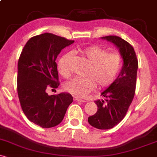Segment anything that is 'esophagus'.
<instances>
[{
  "label": "esophagus",
  "instance_id": "1",
  "mask_svg": "<svg viewBox=\"0 0 157 157\" xmlns=\"http://www.w3.org/2000/svg\"><path fill=\"white\" fill-rule=\"evenodd\" d=\"M74 101H81V102H86L85 100L81 99V98H79L77 97H74Z\"/></svg>",
  "mask_w": 157,
  "mask_h": 157
}]
</instances>
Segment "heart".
Segmentation results:
<instances>
[{
    "instance_id": "b5f03b06",
    "label": "heart",
    "mask_w": 157,
    "mask_h": 157,
    "mask_svg": "<svg viewBox=\"0 0 157 157\" xmlns=\"http://www.w3.org/2000/svg\"><path fill=\"white\" fill-rule=\"evenodd\" d=\"M82 52L90 63L86 72L87 76L74 77L65 85L67 91L80 97L85 96L92 91L96 87V83L100 88L111 85L117 77L122 67V57L120 54L108 53L107 49L99 46L85 47ZM71 56V52H67L58 62V70L65 77H68L71 74L69 61Z\"/></svg>"
}]
</instances>
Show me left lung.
Here are the masks:
<instances>
[{"label":"left lung","mask_w":157,"mask_h":157,"mask_svg":"<svg viewBox=\"0 0 157 157\" xmlns=\"http://www.w3.org/2000/svg\"><path fill=\"white\" fill-rule=\"evenodd\" d=\"M101 38L116 46L123 63L114 82L101 93L105 98L95 101L98 109L95 114L89 117L88 122L98 129H110L124 118L132 101L138 64L134 48L127 41L117 36Z\"/></svg>","instance_id":"1"}]
</instances>
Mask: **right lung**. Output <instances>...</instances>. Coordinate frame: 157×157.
<instances>
[{"label": "right lung", "instance_id": "1", "mask_svg": "<svg viewBox=\"0 0 157 157\" xmlns=\"http://www.w3.org/2000/svg\"><path fill=\"white\" fill-rule=\"evenodd\" d=\"M74 42L44 33L29 39L19 57L17 91L21 107L27 118L42 128L59 125L73 101L67 92L49 95L46 90L59 86L56 60L61 51Z\"/></svg>", "mask_w": 157, "mask_h": 157}]
</instances>
